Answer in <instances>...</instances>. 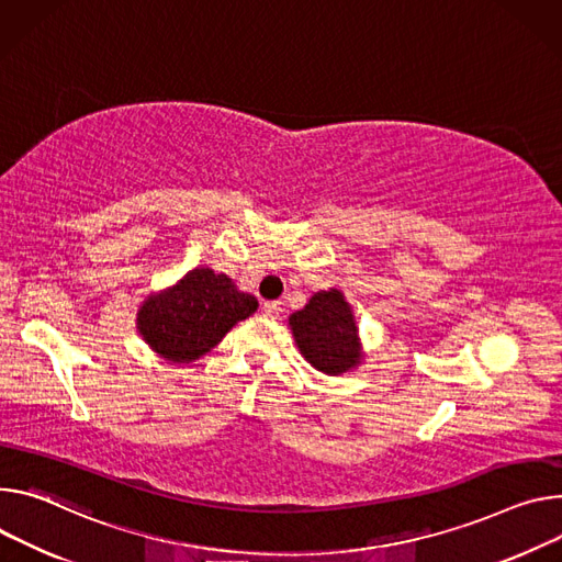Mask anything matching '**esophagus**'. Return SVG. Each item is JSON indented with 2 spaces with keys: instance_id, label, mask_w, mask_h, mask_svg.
Here are the masks:
<instances>
[{
  "instance_id": "obj_1",
  "label": "esophagus",
  "mask_w": 562,
  "mask_h": 562,
  "mask_svg": "<svg viewBox=\"0 0 562 562\" xmlns=\"http://www.w3.org/2000/svg\"><path fill=\"white\" fill-rule=\"evenodd\" d=\"M262 312H265V316H269V318H278V316L282 314V302H278V300L265 302V304H262Z\"/></svg>"
}]
</instances>
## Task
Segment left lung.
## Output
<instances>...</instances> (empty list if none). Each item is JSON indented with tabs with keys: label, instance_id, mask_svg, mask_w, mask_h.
<instances>
[{
	"label": "left lung",
	"instance_id": "obj_1",
	"mask_svg": "<svg viewBox=\"0 0 562 562\" xmlns=\"http://www.w3.org/2000/svg\"><path fill=\"white\" fill-rule=\"evenodd\" d=\"M289 325L302 356L316 370L336 376L361 361L353 316L340 291H318Z\"/></svg>",
	"mask_w": 562,
	"mask_h": 562
}]
</instances>
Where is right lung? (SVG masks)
Masks as SVG:
<instances>
[{
  "mask_svg": "<svg viewBox=\"0 0 562 562\" xmlns=\"http://www.w3.org/2000/svg\"><path fill=\"white\" fill-rule=\"evenodd\" d=\"M258 310V300L237 291L211 269L190 271L175 289L151 295L138 312L145 342L172 363H190L211 351L233 325Z\"/></svg>",
  "mask_w": 562,
  "mask_h": 562,
  "instance_id": "right-lung-1",
  "label": "right lung"
}]
</instances>
